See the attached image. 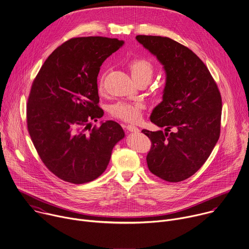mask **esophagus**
Here are the masks:
<instances>
[{"mask_svg":"<svg viewBox=\"0 0 249 249\" xmlns=\"http://www.w3.org/2000/svg\"><path fill=\"white\" fill-rule=\"evenodd\" d=\"M126 128L130 132H134V133H139L140 132V129L137 126H135V125H127Z\"/></svg>","mask_w":249,"mask_h":249,"instance_id":"1","label":"esophagus"}]
</instances>
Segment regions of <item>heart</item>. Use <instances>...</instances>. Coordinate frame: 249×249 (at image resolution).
<instances>
[{
    "mask_svg": "<svg viewBox=\"0 0 249 249\" xmlns=\"http://www.w3.org/2000/svg\"><path fill=\"white\" fill-rule=\"evenodd\" d=\"M128 68L135 82L142 79L149 81L153 74V65L146 58L139 57L132 59L128 63ZM103 87L104 76L101 78L100 89L102 90ZM142 108L143 105L139 102H118L110 107L109 112L115 118L127 122H136L141 118Z\"/></svg>",
    "mask_w": 249,
    "mask_h": 249,
    "instance_id": "b5f03b06",
    "label": "heart"
}]
</instances>
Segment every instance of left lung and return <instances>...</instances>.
<instances>
[{
	"label": "left lung",
	"mask_w": 249,
	"mask_h": 249,
	"mask_svg": "<svg viewBox=\"0 0 249 249\" xmlns=\"http://www.w3.org/2000/svg\"><path fill=\"white\" fill-rule=\"evenodd\" d=\"M136 39L166 73L162 102L150 115L165 131H142L152 142L147 167L164 181L181 182L202 166L219 140L221 94L206 65L189 48L167 37Z\"/></svg>",
	"instance_id": "1"
}]
</instances>
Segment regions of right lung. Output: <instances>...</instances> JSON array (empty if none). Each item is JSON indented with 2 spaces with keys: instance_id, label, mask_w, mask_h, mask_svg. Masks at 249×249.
Here are the masks:
<instances>
[{
  "instance_id": "add662e5",
  "label": "right lung",
  "mask_w": 249,
  "mask_h": 249,
  "mask_svg": "<svg viewBox=\"0 0 249 249\" xmlns=\"http://www.w3.org/2000/svg\"><path fill=\"white\" fill-rule=\"evenodd\" d=\"M124 45L107 37L73 38L42 65L27 103V127L48 169L59 179L85 184L107 169L114 145L125 137L115 121L92 128L104 110L98 106L103 62Z\"/></svg>"
}]
</instances>
